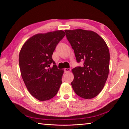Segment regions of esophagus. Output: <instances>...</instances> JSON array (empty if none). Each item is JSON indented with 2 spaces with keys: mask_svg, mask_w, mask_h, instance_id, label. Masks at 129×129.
I'll return each instance as SVG.
<instances>
[{
  "mask_svg": "<svg viewBox=\"0 0 129 129\" xmlns=\"http://www.w3.org/2000/svg\"><path fill=\"white\" fill-rule=\"evenodd\" d=\"M64 72L65 73H69L71 71V69L70 68H64Z\"/></svg>",
  "mask_w": 129,
  "mask_h": 129,
  "instance_id": "esophagus-1",
  "label": "esophagus"
}]
</instances>
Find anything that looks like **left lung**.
I'll return each mask as SVG.
<instances>
[{
	"mask_svg": "<svg viewBox=\"0 0 129 129\" xmlns=\"http://www.w3.org/2000/svg\"><path fill=\"white\" fill-rule=\"evenodd\" d=\"M77 62L83 66L72 69L71 85L77 95L84 99L97 96L104 88L109 71L110 53L104 39L90 30H65Z\"/></svg>",
	"mask_w": 129,
	"mask_h": 129,
	"instance_id": "8db88e82",
	"label": "left lung"
}]
</instances>
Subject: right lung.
Wrapping results in <instances>:
<instances>
[{"label":"right lung","mask_w":129,"mask_h":129,"mask_svg":"<svg viewBox=\"0 0 129 129\" xmlns=\"http://www.w3.org/2000/svg\"><path fill=\"white\" fill-rule=\"evenodd\" d=\"M65 35L62 30L36 34L24 43L20 51L22 79L29 93L39 101L52 98L62 84L64 71L57 68L52 54Z\"/></svg>","instance_id":"right-lung-1"}]
</instances>
